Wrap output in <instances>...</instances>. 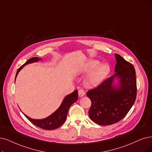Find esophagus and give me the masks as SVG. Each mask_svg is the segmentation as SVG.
<instances>
[{"label": "esophagus", "mask_w": 152, "mask_h": 152, "mask_svg": "<svg viewBox=\"0 0 152 152\" xmlns=\"http://www.w3.org/2000/svg\"><path fill=\"white\" fill-rule=\"evenodd\" d=\"M85 94H86V93H85L84 90L83 89H79V90H78V95H79V96L82 97V96H84Z\"/></svg>", "instance_id": "esophagus-1"}]
</instances>
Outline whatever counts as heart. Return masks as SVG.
<instances>
[{
	"mask_svg": "<svg viewBox=\"0 0 152 152\" xmlns=\"http://www.w3.org/2000/svg\"><path fill=\"white\" fill-rule=\"evenodd\" d=\"M83 71L86 74L92 72L87 77L86 82V86L93 88L97 87L104 81L110 72V66L108 64H103L98 60H90L84 66Z\"/></svg>",
	"mask_w": 152,
	"mask_h": 152,
	"instance_id": "1",
	"label": "heart"
}]
</instances>
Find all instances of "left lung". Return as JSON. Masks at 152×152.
<instances>
[{
    "instance_id": "8db88e82",
    "label": "left lung",
    "mask_w": 152,
    "mask_h": 152,
    "mask_svg": "<svg viewBox=\"0 0 152 152\" xmlns=\"http://www.w3.org/2000/svg\"><path fill=\"white\" fill-rule=\"evenodd\" d=\"M115 56V74L87 93L92 102L89 117L100 125H112L122 120L130 110L137 96L134 66L118 54ZM115 77L119 79L118 86L113 84Z\"/></svg>"
}]
</instances>
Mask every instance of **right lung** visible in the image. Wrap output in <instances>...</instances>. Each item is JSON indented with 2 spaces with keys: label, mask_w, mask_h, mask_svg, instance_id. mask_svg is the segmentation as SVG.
Masks as SVG:
<instances>
[{
  "label": "right lung",
  "mask_w": 152,
  "mask_h": 152,
  "mask_svg": "<svg viewBox=\"0 0 152 152\" xmlns=\"http://www.w3.org/2000/svg\"><path fill=\"white\" fill-rule=\"evenodd\" d=\"M41 58H39L38 57H33L28 60L23 65H22L17 70L15 78L19 74L20 70L23 67V66L30 63H33L35 62H37ZM78 100V91L77 90H75L74 92L72 94L66 95L65 99H64L62 104L60 105L59 108L57 110L53 113L49 117H48L44 119H33L28 117L26 115L24 114V115L26 117V118L30 121V122H32L34 125L37 126L40 128L45 130H54L56 129L58 127L61 126L66 120V115H67V113L69 111V109L70 107L75 102Z\"/></svg>",
  "instance_id": "1"
}]
</instances>
